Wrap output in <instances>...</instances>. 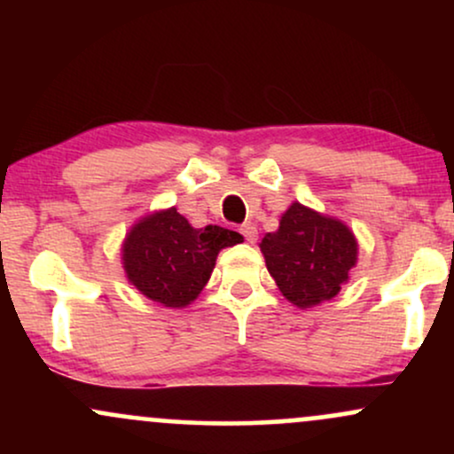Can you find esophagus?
Returning a JSON list of instances; mask_svg holds the SVG:
<instances>
[{"label": "esophagus", "mask_w": 454, "mask_h": 454, "mask_svg": "<svg viewBox=\"0 0 454 454\" xmlns=\"http://www.w3.org/2000/svg\"><path fill=\"white\" fill-rule=\"evenodd\" d=\"M239 232H241L245 237V241H249V243H254L258 239V231L254 223H243V226L239 228Z\"/></svg>", "instance_id": "34e87169"}]
</instances>
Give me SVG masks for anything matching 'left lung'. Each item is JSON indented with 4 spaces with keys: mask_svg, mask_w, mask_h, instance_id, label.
<instances>
[{
    "mask_svg": "<svg viewBox=\"0 0 454 454\" xmlns=\"http://www.w3.org/2000/svg\"><path fill=\"white\" fill-rule=\"evenodd\" d=\"M260 249L281 294L296 307H314L340 293L358 247L346 223L293 202Z\"/></svg>",
    "mask_w": 454,
    "mask_h": 454,
    "instance_id": "left-lung-1",
    "label": "left lung"
}]
</instances>
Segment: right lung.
I'll return each mask as SVG.
<instances>
[{
    "instance_id": "1",
    "label": "right lung",
    "mask_w": 454,
    "mask_h": 454,
    "mask_svg": "<svg viewBox=\"0 0 454 454\" xmlns=\"http://www.w3.org/2000/svg\"><path fill=\"white\" fill-rule=\"evenodd\" d=\"M241 241V234L228 228H192L173 207L145 217L129 231L123 269L147 299L164 307H185L209 281L220 249Z\"/></svg>"
}]
</instances>
